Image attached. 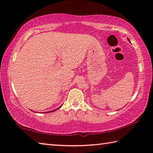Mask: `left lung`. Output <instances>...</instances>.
I'll return each instance as SVG.
<instances>
[{"label":"left lung","instance_id":"left-lung-1","mask_svg":"<svg viewBox=\"0 0 153 153\" xmlns=\"http://www.w3.org/2000/svg\"><path fill=\"white\" fill-rule=\"evenodd\" d=\"M128 41H129V39H128Z\"/></svg>","mask_w":153,"mask_h":153}]
</instances>
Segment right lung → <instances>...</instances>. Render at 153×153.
Returning <instances> with one entry per match:
<instances>
[{
    "label": "right lung",
    "mask_w": 153,
    "mask_h": 153,
    "mask_svg": "<svg viewBox=\"0 0 153 153\" xmlns=\"http://www.w3.org/2000/svg\"><path fill=\"white\" fill-rule=\"evenodd\" d=\"M58 110V108H57V109H56V110H53V111H51V112H54V111H55V110Z\"/></svg>",
    "instance_id": "1"
}]
</instances>
